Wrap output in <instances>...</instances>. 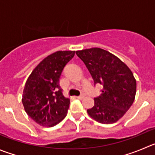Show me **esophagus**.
<instances>
[{"mask_svg": "<svg viewBox=\"0 0 155 155\" xmlns=\"http://www.w3.org/2000/svg\"><path fill=\"white\" fill-rule=\"evenodd\" d=\"M76 98L78 99V100H83V99L84 98V96L81 95V96H78V97H76Z\"/></svg>", "mask_w": 155, "mask_h": 155, "instance_id": "esophagus-1", "label": "esophagus"}]
</instances>
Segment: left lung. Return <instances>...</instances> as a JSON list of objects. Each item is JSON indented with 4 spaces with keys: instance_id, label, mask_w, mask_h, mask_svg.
Wrapping results in <instances>:
<instances>
[{
    "instance_id": "obj_1",
    "label": "left lung",
    "mask_w": 155,
    "mask_h": 155,
    "mask_svg": "<svg viewBox=\"0 0 155 155\" xmlns=\"http://www.w3.org/2000/svg\"><path fill=\"white\" fill-rule=\"evenodd\" d=\"M91 73L94 84H102L101 96L87 110L91 118L103 124H111L123 117L132 105L136 81L132 71L119 58L100 48L76 51Z\"/></svg>"
}]
</instances>
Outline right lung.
Returning a JSON list of instances; mask_svg holds the SVG:
<instances>
[{"label": "right lung", "instance_id": "1", "mask_svg": "<svg viewBox=\"0 0 155 155\" xmlns=\"http://www.w3.org/2000/svg\"><path fill=\"white\" fill-rule=\"evenodd\" d=\"M74 51H58L32 71L23 89L22 102L28 116L39 125L52 127L64 119L70 100L64 97L59 78Z\"/></svg>", "mask_w": 155, "mask_h": 155}]
</instances>
